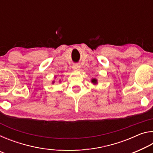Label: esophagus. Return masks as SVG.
Listing matches in <instances>:
<instances>
[{
	"mask_svg": "<svg viewBox=\"0 0 153 153\" xmlns=\"http://www.w3.org/2000/svg\"><path fill=\"white\" fill-rule=\"evenodd\" d=\"M80 67H81V66H80V65L79 64H74L73 65V66H72V68L74 69H76V70H79Z\"/></svg>",
	"mask_w": 153,
	"mask_h": 153,
	"instance_id": "esophagus-1",
	"label": "esophagus"
}]
</instances>
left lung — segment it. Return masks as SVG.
Wrapping results in <instances>:
<instances>
[{
  "label": "left lung",
  "instance_id": "left-lung-1",
  "mask_svg": "<svg viewBox=\"0 0 153 153\" xmlns=\"http://www.w3.org/2000/svg\"><path fill=\"white\" fill-rule=\"evenodd\" d=\"M91 82H92V84H97V79H96V78H93V79H92Z\"/></svg>",
  "mask_w": 153,
  "mask_h": 153
}]
</instances>
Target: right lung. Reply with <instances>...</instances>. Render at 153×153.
<instances>
[{
    "label": "right lung",
    "mask_w": 153,
    "mask_h": 153,
    "mask_svg": "<svg viewBox=\"0 0 153 153\" xmlns=\"http://www.w3.org/2000/svg\"><path fill=\"white\" fill-rule=\"evenodd\" d=\"M53 83H54V82H53Z\"/></svg>",
    "instance_id": "right-lung-1"
}]
</instances>
